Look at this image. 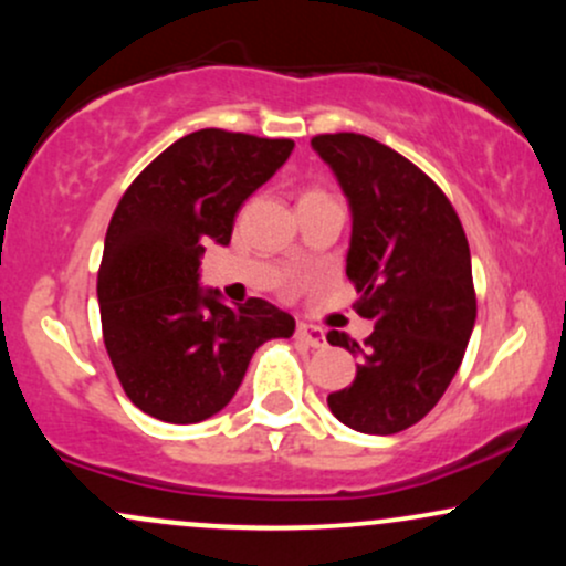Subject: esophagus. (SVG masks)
Listing matches in <instances>:
<instances>
[{"instance_id":"obj_1","label":"esophagus","mask_w":566,"mask_h":566,"mask_svg":"<svg viewBox=\"0 0 566 566\" xmlns=\"http://www.w3.org/2000/svg\"><path fill=\"white\" fill-rule=\"evenodd\" d=\"M295 338L303 340L306 346H312V349H325L327 346V338H325V331L316 325H306V322H301V325L295 327Z\"/></svg>"}]
</instances>
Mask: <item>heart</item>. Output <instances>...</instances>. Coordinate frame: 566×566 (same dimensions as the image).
Returning <instances> with one entry per match:
<instances>
[{
  "label": "heart",
  "mask_w": 566,
  "mask_h": 566,
  "mask_svg": "<svg viewBox=\"0 0 566 566\" xmlns=\"http://www.w3.org/2000/svg\"><path fill=\"white\" fill-rule=\"evenodd\" d=\"M312 192H316V190H312ZM312 192H306V196H312Z\"/></svg>",
  "instance_id": "1"
}]
</instances>
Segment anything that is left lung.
Wrapping results in <instances>:
<instances>
[{
	"label": "left lung",
	"instance_id": "1",
	"mask_svg": "<svg viewBox=\"0 0 566 566\" xmlns=\"http://www.w3.org/2000/svg\"><path fill=\"white\" fill-rule=\"evenodd\" d=\"M312 147L349 198L346 276L359 293L357 314L374 322L365 346L327 333L333 346L359 354L354 381L327 395V406L357 432H402L449 389L473 333L468 235L446 192L392 147L363 134H319Z\"/></svg>",
	"mask_w": 566,
	"mask_h": 566
}]
</instances>
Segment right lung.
<instances>
[{
	"mask_svg": "<svg viewBox=\"0 0 566 566\" xmlns=\"http://www.w3.org/2000/svg\"><path fill=\"white\" fill-rule=\"evenodd\" d=\"M293 139L201 128L166 147L112 214L98 269L104 346L123 392L169 424L231 402L254 349L295 319L263 297L226 306L201 290L203 244H228L235 212L290 158Z\"/></svg>",
	"mask_w": 566,
	"mask_h": 566,
	"instance_id": "1",
	"label": "right lung"
}]
</instances>
